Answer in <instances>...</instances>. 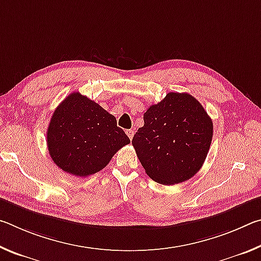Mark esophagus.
<instances>
[{
  "mask_svg": "<svg viewBox=\"0 0 261 261\" xmlns=\"http://www.w3.org/2000/svg\"><path fill=\"white\" fill-rule=\"evenodd\" d=\"M125 132H126L127 137H129V138H130V140H132V138H134V135H135V131L132 130V129H130V130H126Z\"/></svg>",
  "mask_w": 261,
  "mask_h": 261,
  "instance_id": "1",
  "label": "esophagus"
}]
</instances>
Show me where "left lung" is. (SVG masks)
Masks as SVG:
<instances>
[{"mask_svg": "<svg viewBox=\"0 0 261 261\" xmlns=\"http://www.w3.org/2000/svg\"><path fill=\"white\" fill-rule=\"evenodd\" d=\"M213 122L199 101L170 92L144 114L132 145L153 180L171 185L196 175L210 151Z\"/></svg>", "mask_w": 261, "mask_h": 261, "instance_id": "1", "label": "left lung"}]
</instances>
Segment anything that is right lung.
Returning a JSON list of instances; mask_svg holds the SVG:
<instances>
[{
    "mask_svg": "<svg viewBox=\"0 0 261 261\" xmlns=\"http://www.w3.org/2000/svg\"><path fill=\"white\" fill-rule=\"evenodd\" d=\"M130 143L116 118L79 92L55 109L47 131V146L55 165L79 177L98 173L114 154Z\"/></svg>",
    "mask_w": 261,
    "mask_h": 261,
    "instance_id": "obj_1",
    "label": "right lung"
}]
</instances>
